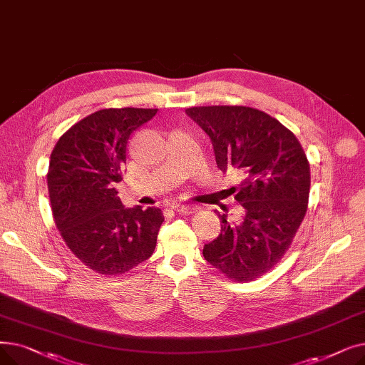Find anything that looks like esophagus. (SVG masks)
Returning a JSON list of instances; mask_svg holds the SVG:
<instances>
[{"instance_id": "obj_1", "label": "esophagus", "mask_w": 365, "mask_h": 365, "mask_svg": "<svg viewBox=\"0 0 365 365\" xmlns=\"http://www.w3.org/2000/svg\"><path fill=\"white\" fill-rule=\"evenodd\" d=\"M171 208L175 210V212L185 213V215H190V213H194V212H195V207H194V205H189V204H180V202L171 204Z\"/></svg>"}]
</instances>
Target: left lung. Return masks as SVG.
Segmentation results:
<instances>
[{
  "label": "left lung",
  "mask_w": 365,
  "mask_h": 365,
  "mask_svg": "<svg viewBox=\"0 0 365 365\" xmlns=\"http://www.w3.org/2000/svg\"><path fill=\"white\" fill-rule=\"evenodd\" d=\"M212 140L222 171L241 176L235 200L242 220L219 215L217 238L202 248L204 259L227 278L252 281L289 250L306 215L311 170L294 134L278 120L247 106L186 109Z\"/></svg>",
  "instance_id": "1"
}]
</instances>
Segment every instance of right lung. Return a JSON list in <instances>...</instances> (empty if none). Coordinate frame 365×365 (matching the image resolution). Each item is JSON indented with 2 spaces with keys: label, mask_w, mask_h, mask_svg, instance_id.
Wrapping results in <instances>:
<instances>
[{
  "label": "right lung",
  "mask_w": 365,
  "mask_h": 365,
  "mask_svg": "<svg viewBox=\"0 0 365 365\" xmlns=\"http://www.w3.org/2000/svg\"><path fill=\"white\" fill-rule=\"evenodd\" d=\"M157 109H102L57 140L47 173L51 212L71 252L91 271L120 275L155 250L164 216L158 207L125 208L123 180L131 134Z\"/></svg>",
  "instance_id": "right-lung-1"
}]
</instances>
